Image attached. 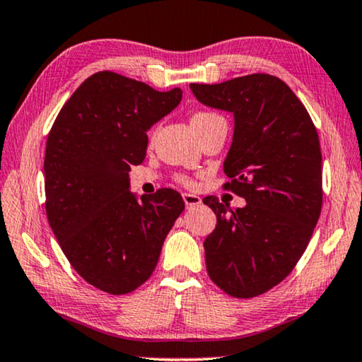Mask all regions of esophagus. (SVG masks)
Returning a JSON list of instances; mask_svg holds the SVG:
<instances>
[{
  "mask_svg": "<svg viewBox=\"0 0 362 362\" xmlns=\"http://www.w3.org/2000/svg\"><path fill=\"white\" fill-rule=\"evenodd\" d=\"M182 201H185L187 209H192V207H199V206H201L202 199L199 197V196H196V194L185 192V194H182Z\"/></svg>",
  "mask_w": 362,
  "mask_h": 362,
  "instance_id": "34e87169",
  "label": "esophagus"
}]
</instances>
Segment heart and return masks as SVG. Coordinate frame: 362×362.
I'll use <instances>...</instances> for the list:
<instances>
[{"label":"heart","instance_id":"heart-1","mask_svg":"<svg viewBox=\"0 0 362 362\" xmlns=\"http://www.w3.org/2000/svg\"><path fill=\"white\" fill-rule=\"evenodd\" d=\"M217 117H220V116H217V114H214V112H207V111L194 112L191 116V125H192V129L201 127V125L211 122V120L217 119ZM176 181L181 182V185H185V186H192V181L187 176H176Z\"/></svg>","mask_w":362,"mask_h":362}]
</instances>
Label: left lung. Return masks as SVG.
<instances>
[{"mask_svg":"<svg viewBox=\"0 0 362 362\" xmlns=\"http://www.w3.org/2000/svg\"><path fill=\"white\" fill-rule=\"evenodd\" d=\"M206 106L233 112L223 187L243 197L228 209L204 204L217 225L204 242L207 274L225 294L251 298L279 284L310 242L323 204L320 140L296 93L277 76L253 73L217 85L191 83Z\"/></svg>","mask_w":362,"mask_h":362,"instance_id":"1","label":"left lung"}]
</instances>
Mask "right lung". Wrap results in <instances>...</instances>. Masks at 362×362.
<instances>
[{
	"instance_id": "add662e5",
	"label": "right lung",
	"mask_w": 362,
	"mask_h": 362,
	"mask_svg": "<svg viewBox=\"0 0 362 362\" xmlns=\"http://www.w3.org/2000/svg\"><path fill=\"white\" fill-rule=\"evenodd\" d=\"M181 98L180 88L156 91L98 71L64 104L47 137V218L73 269L107 294H129L148 279L185 211L175 189L142 201L129 191L130 165L145 158L146 130Z\"/></svg>"
}]
</instances>
